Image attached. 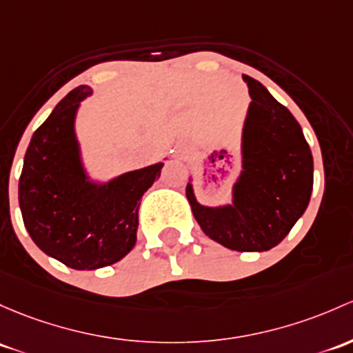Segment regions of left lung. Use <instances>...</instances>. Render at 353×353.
<instances>
[{"instance_id":"obj_1","label":"left lung","mask_w":353,"mask_h":353,"mask_svg":"<svg viewBox=\"0 0 353 353\" xmlns=\"http://www.w3.org/2000/svg\"><path fill=\"white\" fill-rule=\"evenodd\" d=\"M250 105L242 132V170L232 203L205 206L191 177L188 201L203 232L230 250L265 252L303 216L313 191V155L291 111L259 81L243 76Z\"/></svg>"}]
</instances>
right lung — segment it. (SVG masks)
<instances>
[{
    "label": "right lung",
    "instance_id": "add662e5",
    "mask_svg": "<svg viewBox=\"0 0 353 353\" xmlns=\"http://www.w3.org/2000/svg\"><path fill=\"white\" fill-rule=\"evenodd\" d=\"M92 89L69 92L33 133L23 159L18 201L27 232L43 254L76 270L121 261L135 247L143 192L164 162L94 181L76 135L81 101Z\"/></svg>",
    "mask_w": 353,
    "mask_h": 353
}]
</instances>
